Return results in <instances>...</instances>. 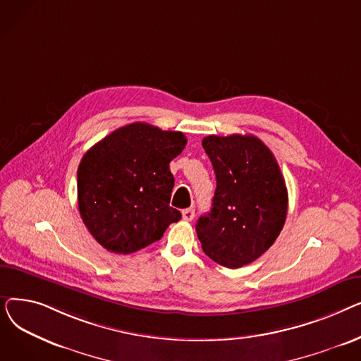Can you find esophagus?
Listing matches in <instances>:
<instances>
[{
    "label": "esophagus",
    "mask_w": 361,
    "mask_h": 361,
    "mask_svg": "<svg viewBox=\"0 0 361 361\" xmlns=\"http://www.w3.org/2000/svg\"><path fill=\"white\" fill-rule=\"evenodd\" d=\"M193 218H195V209H193V207H187V209L183 211V219L184 221L190 222V221H193Z\"/></svg>",
    "instance_id": "obj_1"
}]
</instances>
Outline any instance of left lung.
Masks as SVG:
<instances>
[{
  "mask_svg": "<svg viewBox=\"0 0 361 361\" xmlns=\"http://www.w3.org/2000/svg\"><path fill=\"white\" fill-rule=\"evenodd\" d=\"M202 146L212 162L216 190L196 233L207 256L237 269L278 238L288 211L286 181L269 147L253 135H212Z\"/></svg>",
  "mask_w": 361,
  "mask_h": 361,
  "instance_id": "left-lung-1",
  "label": "left lung"
}]
</instances>
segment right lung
Instances as JSON below:
<instances>
[{
  "label": "right lung",
  "mask_w": 361,
  "mask_h": 361,
  "mask_svg": "<svg viewBox=\"0 0 361 361\" xmlns=\"http://www.w3.org/2000/svg\"><path fill=\"white\" fill-rule=\"evenodd\" d=\"M181 131L146 123L120 127L93 145L78 169L79 212L104 249L128 255L158 241L181 219L169 206V162L185 147Z\"/></svg>",
  "instance_id": "1"
}]
</instances>
